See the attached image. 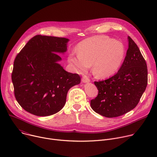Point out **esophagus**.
Wrapping results in <instances>:
<instances>
[{"label":"esophagus","instance_id":"obj_1","mask_svg":"<svg viewBox=\"0 0 157 157\" xmlns=\"http://www.w3.org/2000/svg\"><path fill=\"white\" fill-rule=\"evenodd\" d=\"M82 82L84 83H87L90 82V79H89V78L87 76H83L82 78Z\"/></svg>","mask_w":157,"mask_h":157}]
</instances>
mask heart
<instances>
[{
  "label": "heart",
  "instance_id": "1",
  "mask_svg": "<svg viewBox=\"0 0 157 157\" xmlns=\"http://www.w3.org/2000/svg\"><path fill=\"white\" fill-rule=\"evenodd\" d=\"M78 53H71L68 61L78 73H84L93 63L95 76L105 78L116 74L125 57L124 44L106 35L87 38L78 45Z\"/></svg>",
  "mask_w": 157,
  "mask_h": 157
}]
</instances>
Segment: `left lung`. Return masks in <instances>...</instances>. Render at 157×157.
<instances>
[{"mask_svg": "<svg viewBox=\"0 0 157 157\" xmlns=\"http://www.w3.org/2000/svg\"><path fill=\"white\" fill-rule=\"evenodd\" d=\"M128 41L126 56L118 72L107 79L94 82L99 93L91 101V107L105 117H119L135 108L147 86L146 61L130 36Z\"/></svg>", "mask_w": 157, "mask_h": 157, "instance_id": "1", "label": "left lung"}]
</instances>
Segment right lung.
<instances>
[{"mask_svg":"<svg viewBox=\"0 0 157 157\" xmlns=\"http://www.w3.org/2000/svg\"><path fill=\"white\" fill-rule=\"evenodd\" d=\"M69 39L36 35L17 55L12 73L20 105L36 116H48L64 105L69 89L81 82L78 74L65 71L57 53L67 50Z\"/></svg>","mask_w":157,"mask_h":157,"instance_id":"1","label":"right lung"}]
</instances>
